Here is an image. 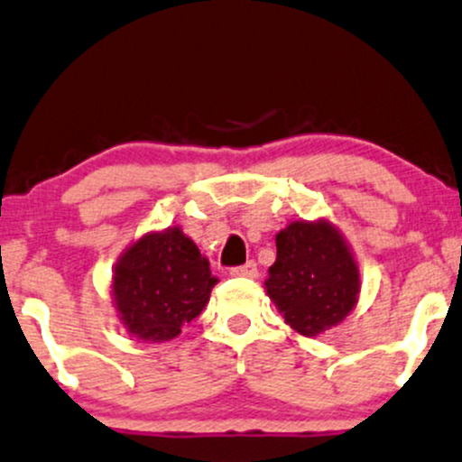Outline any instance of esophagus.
I'll return each instance as SVG.
<instances>
[{"instance_id": "1", "label": "esophagus", "mask_w": 462, "mask_h": 462, "mask_svg": "<svg viewBox=\"0 0 462 462\" xmlns=\"http://www.w3.org/2000/svg\"><path fill=\"white\" fill-rule=\"evenodd\" d=\"M259 270H257V263L254 261H248V263L244 265H237L231 270V276H246V278H257Z\"/></svg>"}]
</instances>
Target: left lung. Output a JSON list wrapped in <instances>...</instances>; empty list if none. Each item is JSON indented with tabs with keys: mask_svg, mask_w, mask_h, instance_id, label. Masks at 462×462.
<instances>
[{
	"mask_svg": "<svg viewBox=\"0 0 462 462\" xmlns=\"http://www.w3.org/2000/svg\"><path fill=\"white\" fill-rule=\"evenodd\" d=\"M267 295L284 323L317 336L349 315L360 293V272L329 222H291L276 236Z\"/></svg>",
	"mask_w": 462,
	"mask_h": 462,
	"instance_id": "8db88e82",
	"label": "left lung"
}]
</instances>
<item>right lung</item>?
I'll return each instance as SVG.
<instances>
[{"label":"right lung","mask_w":462,"mask_h":462,"mask_svg":"<svg viewBox=\"0 0 462 462\" xmlns=\"http://www.w3.org/2000/svg\"><path fill=\"white\" fill-rule=\"evenodd\" d=\"M216 282L195 242L167 229L126 250L116 267L113 295L130 334L162 343L201 315Z\"/></svg>","instance_id":"1"}]
</instances>
